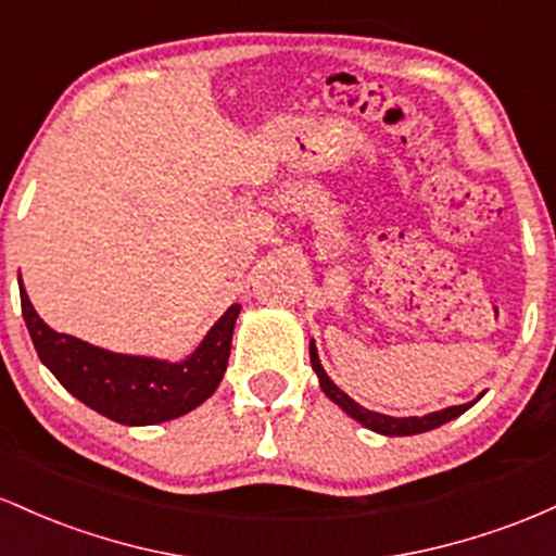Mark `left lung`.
Listing matches in <instances>:
<instances>
[{"label": "left lung", "mask_w": 556, "mask_h": 556, "mask_svg": "<svg viewBox=\"0 0 556 556\" xmlns=\"http://www.w3.org/2000/svg\"><path fill=\"white\" fill-rule=\"evenodd\" d=\"M309 359H312V367H315L317 378H320V389L326 391V396L330 402L339 404L341 409H344L346 415H352L354 420L362 422L365 428L376 430V433H383V435H415V433H426V430H433L439 426H444V422L454 420V417H459L467 409L472 407L476 402L470 404H457V407H446L441 409V413H430L426 417H389V415H380V413H370V409L359 407L354 399H349L344 391L339 389V386L333 383L326 376V370H323L320 359H317V349L315 344H309Z\"/></svg>", "instance_id": "left-lung-1"}]
</instances>
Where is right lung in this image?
Listing matches in <instances>:
<instances>
[{"label": "right lung", "instance_id": "1", "mask_svg": "<svg viewBox=\"0 0 556 556\" xmlns=\"http://www.w3.org/2000/svg\"><path fill=\"white\" fill-rule=\"evenodd\" d=\"M21 307L36 354L73 396L123 426H154L191 413L212 396L228 367L241 304L228 307L197 352L184 362L112 354L76 336L58 333L36 315L23 283Z\"/></svg>", "mask_w": 556, "mask_h": 556}]
</instances>
